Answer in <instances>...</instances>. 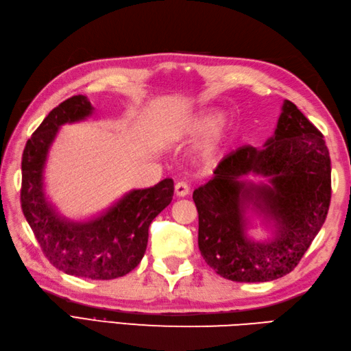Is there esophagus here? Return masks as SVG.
Masks as SVG:
<instances>
[{"instance_id":"obj_1","label":"esophagus","mask_w":351,"mask_h":351,"mask_svg":"<svg viewBox=\"0 0 351 351\" xmlns=\"http://www.w3.org/2000/svg\"><path fill=\"white\" fill-rule=\"evenodd\" d=\"M175 193H176L178 196H180V197L187 196V195L190 193V185H189L187 182H184V181L176 182V185H175Z\"/></svg>"}]
</instances>
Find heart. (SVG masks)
Listing matches in <instances>:
<instances>
[{
    "mask_svg": "<svg viewBox=\"0 0 351 351\" xmlns=\"http://www.w3.org/2000/svg\"><path fill=\"white\" fill-rule=\"evenodd\" d=\"M223 120V114L219 111H205L197 114L189 121L187 130L193 135H202V134H211L207 136V140L202 143L201 146V155L207 160H213L219 154L222 152V149L226 146V143L230 140V130L225 128H219Z\"/></svg>",
    "mask_w": 351,
    "mask_h": 351,
    "instance_id": "1",
    "label": "heart"
}]
</instances>
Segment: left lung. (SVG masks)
Masks as SVG:
<instances>
[{
    "mask_svg": "<svg viewBox=\"0 0 351 351\" xmlns=\"http://www.w3.org/2000/svg\"><path fill=\"white\" fill-rule=\"evenodd\" d=\"M250 173L269 184L243 180ZM332 197L330 155L322 134L285 100L277 129L263 149L239 147L219 162L215 176L193 191L197 245L219 276L232 281H271L300 263L324 223ZM250 206L274 226L266 243L247 237Z\"/></svg>",
    "mask_w": 351,
    "mask_h": 351,
    "instance_id": "left-lung-1",
    "label": "left lung"
}]
</instances>
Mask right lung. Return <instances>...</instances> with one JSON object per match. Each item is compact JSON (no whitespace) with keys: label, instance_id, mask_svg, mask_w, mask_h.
<instances>
[{"label":"right lung","instance_id":"add662e5","mask_svg":"<svg viewBox=\"0 0 351 351\" xmlns=\"http://www.w3.org/2000/svg\"><path fill=\"white\" fill-rule=\"evenodd\" d=\"M86 95H73L48 114L27 141L21 184V207L44 256L68 276L112 280L135 269L146 252L149 225L173 197V180L132 190L101 216L88 222L62 217L47 201L44 167L48 150L65 123L93 114Z\"/></svg>","mask_w":351,"mask_h":351}]
</instances>
